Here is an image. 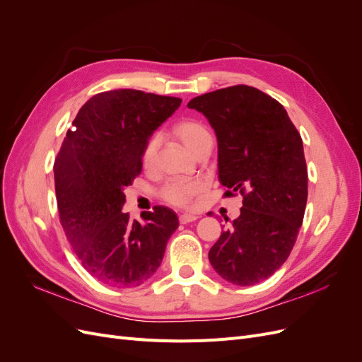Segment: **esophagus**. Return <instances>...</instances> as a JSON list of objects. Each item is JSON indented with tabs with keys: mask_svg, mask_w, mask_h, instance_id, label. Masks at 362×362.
<instances>
[{
	"mask_svg": "<svg viewBox=\"0 0 362 362\" xmlns=\"http://www.w3.org/2000/svg\"><path fill=\"white\" fill-rule=\"evenodd\" d=\"M196 218H198V216L190 214V213H184V214L180 216V222L181 223H190V222H194Z\"/></svg>",
	"mask_w": 362,
	"mask_h": 362,
	"instance_id": "34e87169",
	"label": "esophagus"
}]
</instances>
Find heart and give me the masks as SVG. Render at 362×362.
I'll list each match as a JSON object with an SVG mask.
<instances>
[{"label": "heart", "instance_id": "b5f03b06", "mask_svg": "<svg viewBox=\"0 0 362 362\" xmlns=\"http://www.w3.org/2000/svg\"><path fill=\"white\" fill-rule=\"evenodd\" d=\"M173 133L177 136L182 145L187 148L192 154L205 141L211 140L210 131L205 128L198 120L184 119L181 122L173 127ZM160 149V137L157 134L151 136L141 151V163L145 169H152L157 163V156ZM205 189V184L201 180H173L168 182L160 192L161 199L173 206H187L190 202L201 194Z\"/></svg>", "mask_w": 362, "mask_h": 362}]
</instances>
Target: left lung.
<instances>
[{"label": "left lung", "mask_w": 362, "mask_h": 362, "mask_svg": "<svg viewBox=\"0 0 362 362\" xmlns=\"http://www.w3.org/2000/svg\"><path fill=\"white\" fill-rule=\"evenodd\" d=\"M187 107L214 129L225 194L243 196L240 216L208 259L225 281L255 286L286 262L303 222L308 172L302 137L286 108L250 86L204 93Z\"/></svg>", "instance_id": "1"}]
</instances>
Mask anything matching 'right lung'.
Masks as SVG:
<instances>
[{
	"label": "right lung",
	"instance_id": "right-lung-1",
	"mask_svg": "<svg viewBox=\"0 0 362 362\" xmlns=\"http://www.w3.org/2000/svg\"><path fill=\"white\" fill-rule=\"evenodd\" d=\"M180 104V98L134 89L98 93L75 116L54 163L64 234L83 267L110 287L146 282L180 225L168 206L146 211L144 223L122 211L146 140Z\"/></svg>",
	"mask_w": 362,
	"mask_h": 362
}]
</instances>
